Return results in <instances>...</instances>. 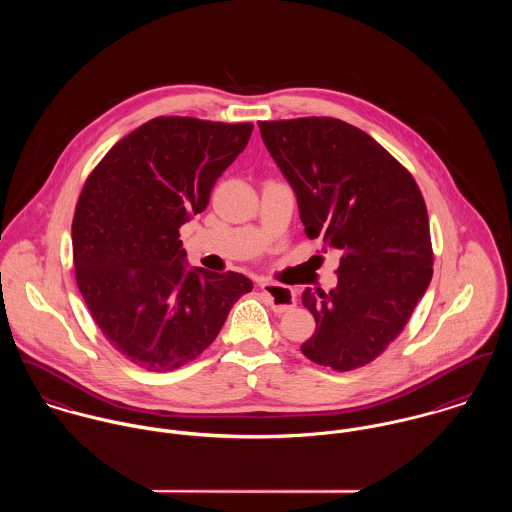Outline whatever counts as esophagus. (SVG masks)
I'll use <instances>...</instances> for the list:
<instances>
[{"label":"esophagus","instance_id":"1","mask_svg":"<svg viewBox=\"0 0 512 512\" xmlns=\"http://www.w3.org/2000/svg\"><path fill=\"white\" fill-rule=\"evenodd\" d=\"M260 290L268 295L270 307L276 313H286L295 305L293 290L288 288V286H280V284H274V282H262Z\"/></svg>","mask_w":512,"mask_h":512}]
</instances>
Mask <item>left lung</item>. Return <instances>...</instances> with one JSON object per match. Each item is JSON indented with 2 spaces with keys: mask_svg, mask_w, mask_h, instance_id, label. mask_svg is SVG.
I'll list each match as a JSON object with an SVG mask.
<instances>
[{
  "mask_svg": "<svg viewBox=\"0 0 512 512\" xmlns=\"http://www.w3.org/2000/svg\"><path fill=\"white\" fill-rule=\"evenodd\" d=\"M309 238L341 254L337 286L301 295L315 333L301 353L347 372L374 361L432 282V240L414 177L363 130L335 118L260 122Z\"/></svg>",
  "mask_w": 512,
  "mask_h": 512,
  "instance_id": "1",
  "label": "left lung"
}]
</instances>
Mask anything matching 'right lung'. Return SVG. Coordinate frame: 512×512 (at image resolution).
I'll list each match as a JSON object with an SVG mask.
<instances>
[{
    "instance_id": "add662e5",
    "label": "right lung",
    "mask_w": 512,
    "mask_h": 512,
    "mask_svg": "<svg viewBox=\"0 0 512 512\" xmlns=\"http://www.w3.org/2000/svg\"><path fill=\"white\" fill-rule=\"evenodd\" d=\"M252 128L153 118L84 183L73 219L76 284L104 337L134 365L167 372L197 359L252 290L238 272L189 268L179 240Z\"/></svg>"
}]
</instances>
